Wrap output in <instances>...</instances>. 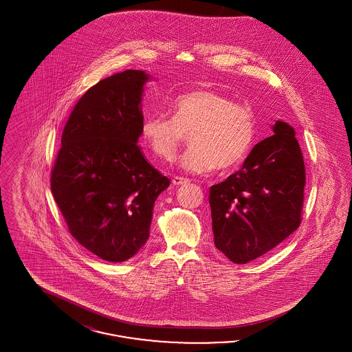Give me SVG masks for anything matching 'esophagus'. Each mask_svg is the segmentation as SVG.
Here are the masks:
<instances>
[{
  "label": "esophagus",
  "mask_w": 352,
  "mask_h": 352,
  "mask_svg": "<svg viewBox=\"0 0 352 352\" xmlns=\"http://www.w3.org/2000/svg\"><path fill=\"white\" fill-rule=\"evenodd\" d=\"M171 182H173V184H175V186H182V184H188L190 181L187 178H184V177H174Z\"/></svg>",
  "instance_id": "1"
}]
</instances>
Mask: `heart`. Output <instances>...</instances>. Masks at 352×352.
Here are the masks:
<instances>
[{"label":"heart","instance_id":"heart-1","mask_svg":"<svg viewBox=\"0 0 352 352\" xmlns=\"http://www.w3.org/2000/svg\"><path fill=\"white\" fill-rule=\"evenodd\" d=\"M168 109L170 118L151 115L140 129L144 146L161 161L171 162L187 135L190 148L181 166L191 174L234 168L251 149V111L217 91L187 92L171 100Z\"/></svg>","mask_w":352,"mask_h":352}]
</instances>
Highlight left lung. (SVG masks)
I'll return each mask as SVG.
<instances>
[{"label": "left lung", "instance_id": "8db88e82", "mask_svg": "<svg viewBox=\"0 0 352 352\" xmlns=\"http://www.w3.org/2000/svg\"><path fill=\"white\" fill-rule=\"evenodd\" d=\"M273 135L258 142L243 168L211 186L214 241L234 264L273 250L301 223L305 165L296 132L276 121Z\"/></svg>", "mask_w": 352, "mask_h": 352}]
</instances>
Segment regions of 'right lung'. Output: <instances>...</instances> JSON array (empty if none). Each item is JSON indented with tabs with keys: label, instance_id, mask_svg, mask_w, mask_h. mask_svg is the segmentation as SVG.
<instances>
[{
	"label": "right lung",
	"instance_id": "obj_1",
	"mask_svg": "<svg viewBox=\"0 0 352 352\" xmlns=\"http://www.w3.org/2000/svg\"><path fill=\"white\" fill-rule=\"evenodd\" d=\"M149 79L126 69L91 87L68 118L51 171L69 234L111 263L129 260L146 244L154 201L170 184L137 145Z\"/></svg>",
	"mask_w": 352,
	"mask_h": 352
}]
</instances>
